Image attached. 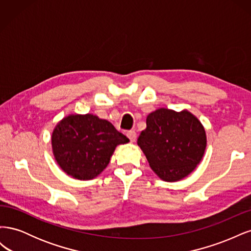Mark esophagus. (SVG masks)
Segmentation results:
<instances>
[{"label": "esophagus", "mask_w": 251, "mask_h": 251, "mask_svg": "<svg viewBox=\"0 0 251 251\" xmlns=\"http://www.w3.org/2000/svg\"><path fill=\"white\" fill-rule=\"evenodd\" d=\"M126 136H127V138L131 140V142H134L136 140V138H137V134H136L135 131H127Z\"/></svg>", "instance_id": "34e87169"}]
</instances>
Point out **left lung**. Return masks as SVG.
Wrapping results in <instances>:
<instances>
[{"label": "left lung", "mask_w": 251, "mask_h": 251, "mask_svg": "<svg viewBox=\"0 0 251 251\" xmlns=\"http://www.w3.org/2000/svg\"><path fill=\"white\" fill-rule=\"evenodd\" d=\"M137 143L159 178L175 182L186 177L201 161L206 134L192 113L162 108L149 114L147 128Z\"/></svg>", "instance_id": "8db88e82"}]
</instances>
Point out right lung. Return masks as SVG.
<instances>
[{"label": "right lung", "mask_w": 251, "mask_h": 251, "mask_svg": "<svg viewBox=\"0 0 251 251\" xmlns=\"http://www.w3.org/2000/svg\"><path fill=\"white\" fill-rule=\"evenodd\" d=\"M128 142L108 120L92 114L69 115L52 133L55 160L65 173L79 180L98 176L110 162L118 144Z\"/></svg>", "instance_id": "add662e5"}]
</instances>
